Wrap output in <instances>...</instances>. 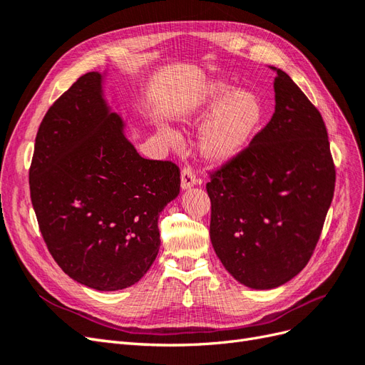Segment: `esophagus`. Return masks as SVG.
Here are the masks:
<instances>
[{
	"label": "esophagus",
	"instance_id": "34e87169",
	"mask_svg": "<svg viewBox=\"0 0 365 365\" xmlns=\"http://www.w3.org/2000/svg\"><path fill=\"white\" fill-rule=\"evenodd\" d=\"M193 185H196V176L193 175L192 169H184L181 172V189L189 190Z\"/></svg>",
	"mask_w": 365,
	"mask_h": 365
}]
</instances>
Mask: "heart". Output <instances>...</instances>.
<instances>
[{"mask_svg":"<svg viewBox=\"0 0 365 365\" xmlns=\"http://www.w3.org/2000/svg\"><path fill=\"white\" fill-rule=\"evenodd\" d=\"M264 117L262 98L248 88L213 77L187 97L176 117L184 128L202 126L197 152L212 164H225L237 158L259 132ZM169 146H178V134L168 126L157 128Z\"/></svg>","mask_w":365,"mask_h":365,"instance_id":"b5f03b06","label":"heart"}]
</instances>
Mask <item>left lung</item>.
Instances as JSON below:
<instances>
[{"label":"left lung","instance_id":"1","mask_svg":"<svg viewBox=\"0 0 365 365\" xmlns=\"http://www.w3.org/2000/svg\"><path fill=\"white\" fill-rule=\"evenodd\" d=\"M269 68V123L207 184L216 256L251 289L279 288L306 267L335 189L322 115L288 74Z\"/></svg>","mask_w":365,"mask_h":365}]
</instances>
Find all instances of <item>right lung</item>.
<instances>
[{
  "label": "right lung",
  "instance_id": "obj_1",
  "mask_svg": "<svg viewBox=\"0 0 365 365\" xmlns=\"http://www.w3.org/2000/svg\"><path fill=\"white\" fill-rule=\"evenodd\" d=\"M106 79L108 70L86 73L53 103L29 178L42 237L62 271L96 291H118L157 259L158 216L180 195V170L140 155L106 101Z\"/></svg>",
  "mask_w": 365,
  "mask_h": 365
}]
</instances>
